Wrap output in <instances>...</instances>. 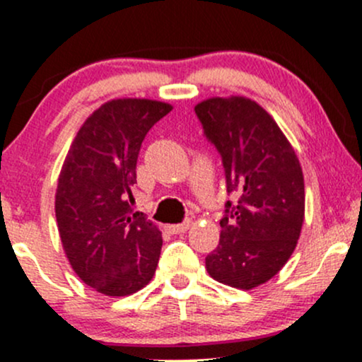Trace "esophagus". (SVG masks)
Listing matches in <instances>:
<instances>
[{"instance_id":"1","label":"esophagus","mask_w":362,"mask_h":362,"mask_svg":"<svg viewBox=\"0 0 362 362\" xmlns=\"http://www.w3.org/2000/svg\"><path fill=\"white\" fill-rule=\"evenodd\" d=\"M190 225H192V221L184 220L182 223H178V225H168L166 226V230H168L170 233H184L190 228Z\"/></svg>"}]
</instances>
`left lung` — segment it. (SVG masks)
Here are the masks:
<instances>
[{
    "instance_id": "8db88e82",
    "label": "left lung",
    "mask_w": 362,
    "mask_h": 362,
    "mask_svg": "<svg viewBox=\"0 0 362 362\" xmlns=\"http://www.w3.org/2000/svg\"><path fill=\"white\" fill-rule=\"evenodd\" d=\"M216 148L226 192L220 244L206 269L220 284L257 287L275 276L299 240L304 221V177L291 142L276 122L247 98H211L194 108Z\"/></svg>"
}]
</instances>
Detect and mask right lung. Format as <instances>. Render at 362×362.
Masks as SVG:
<instances>
[{"label": "right lung", "instance_id": "obj_1", "mask_svg": "<svg viewBox=\"0 0 362 362\" xmlns=\"http://www.w3.org/2000/svg\"><path fill=\"white\" fill-rule=\"evenodd\" d=\"M172 111L153 99H113L84 122L58 178V232L71 268L111 297L149 284L161 254V232L132 211L137 156L151 127Z\"/></svg>", "mask_w": 362, "mask_h": 362}]
</instances>
